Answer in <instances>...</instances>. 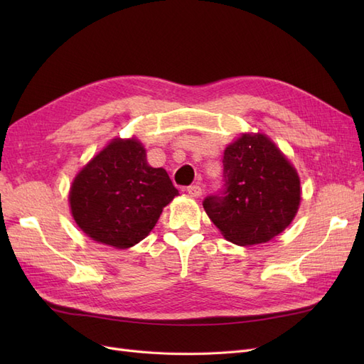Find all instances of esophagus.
<instances>
[{"instance_id": "obj_1", "label": "esophagus", "mask_w": 364, "mask_h": 364, "mask_svg": "<svg viewBox=\"0 0 364 364\" xmlns=\"http://www.w3.org/2000/svg\"><path fill=\"white\" fill-rule=\"evenodd\" d=\"M186 193H188L193 197H199V196H202V186L199 183L186 186Z\"/></svg>"}]
</instances>
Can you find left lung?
I'll return each mask as SVG.
<instances>
[{"instance_id":"1","label":"left lung","mask_w":364,"mask_h":364,"mask_svg":"<svg viewBox=\"0 0 364 364\" xmlns=\"http://www.w3.org/2000/svg\"><path fill=\"white\" fill-rule=\"evenodd\" d=\"M299 202L293 165L266 135L245 134L226 147L223 186L205 197L203 208L226 240L253 246L281 234Z\"/></svg>"}]
</instances>
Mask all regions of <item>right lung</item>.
Segmentation results:
<instances>
[{
    "label": "right lung",
    "mask_w": 364,
    "mask_h": 364,
    "mask_svg": "<svg viewBox=\"0 0 364 364\" xmlns=\"http://www.w3.org/2000/svg\"><path fill=\"white\" fill-rule=\"evenodd\" d=\"M178 194L167 171L147 164L139 141L114 139L75 176L70 205L87 237L126 249L150 234Z\"/></svg>",
    "instance_id": "right-lung-1"
}]
</instances>
